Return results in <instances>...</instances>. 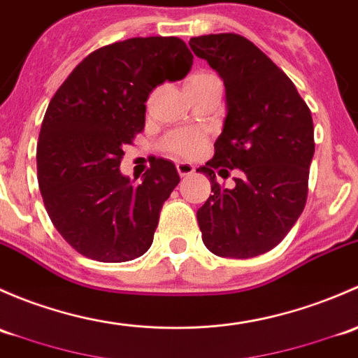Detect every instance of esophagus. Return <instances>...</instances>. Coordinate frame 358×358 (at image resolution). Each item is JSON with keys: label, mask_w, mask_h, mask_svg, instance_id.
Masks as SVG:
<instances>
[{"label": "esophagus", "mask_w": 358, "mask_h": 358, "mask_svg": "<svg viewBox=\"0 0 358 358\" xmlns=\"http://www.w3.org/2000/svg\"><path fill=\"white\" fill-rule=\"evenodd\" d=\"M176 167H178L180 178H186V176H191L194 172V165L189 164V162H178Z\"/></svg>", "instance_id": "obj_1"}]
</instances>
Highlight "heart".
Masks as SVG:
<instances>
[{"label": "heart", "mask_w": 358, "mask_h": 358, "mask_svg": "<svg viewBox=\"0 0 358 358\" xmlns=\"http://www.w3.org/2000/svg\"><path fill=\"white\" fill-rule=\"evenodd\" d=\"M210 90H222V80L212 70H196L186 79L187 93H203ZM205 145V134L193 129H178L162 139V148L174 157H194Z\"/></svg>", "instance_id": "1"}]
</instances>
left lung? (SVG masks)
Segmentation results:
<instances>
[{
    "instance_id": "left-lung-1",
    "label": "left lung",
    "mask_w": 358,
    "mask_h": 358,
    "mask_svg": "<svg viewBox=\"0 0 358 358\" xmlns=\"http://www.w3.org/2000/svg\"><path fill=\"white\" fill-rule=\"evenodd\" d=\"M194 55L224 79L227 117L213 158L196 169L212 193L198 208L206 248L219 257L252 259L285 239L307 203L315 152L314 122L291 79L239 34L191 38ZM231 170L234 188L219 185Z\"/></svg>"
}]
</instances>
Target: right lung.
I'll use <instances>...</instances> for the list:
<instances>
[{
	"label": "right lung",
	"mask_w": 358,
	"mask_h": 358,
	"mask_svg": "<svg viewBox=\"0 0 358 358\" xmlns=\"http://www.w3.org/2000/svg\"><path fill=\"white\" fill-rule=\"evenodd\" d=\"M191 65L182 39L131 38L87 55L51 98L36 155L39 191L53 226L80 255L115 264L152 246L178 169L158 158L136 186L119 167L145 129L150 93L186 77Z\"/></svg>",
	"instance_id": "right-lung-1"
}]
</instances>
